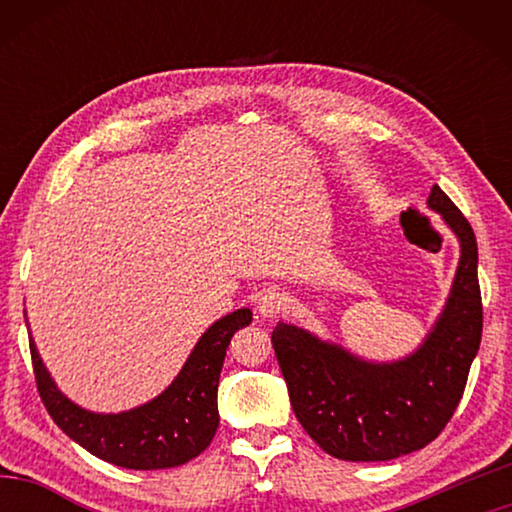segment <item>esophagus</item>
Returning a JSON list of instances; mask_svg holds the SVG:
<instances>
[{"label":"esophagus","instance_id":"obj_1","mask_svg":"<svg viewBox=\"0 0 512 512\" xmlns=\"http://www.w3.org/2000/svg\"><path fill=\"white\" fill-rule=\"evenodd\" d=\"M287 305V298H284L282 291L277 289H266L257 300V311L262 318H275Z\"/></svg>","mask_w":512,"mask_h":512}]
</instances>
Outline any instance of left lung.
I'll return each mask as SVG.
<instances>
[{
  "label": "left lung",
  "instance_id": "obj_1",
  "mask_svg": "<svg viewBox=\"0 0 512 512\" xmlns=\"http://www.w3.org/2000/svg\"><path fill=\"white\" fill-rule=\"evenodd\" d=\"M427 205L456 235L461 259L443 314L418 350L377 363L298 325L273 329L293 413L314 443L341 461H391L427 447L452 420L479 352L483 307L474 230L438 185Z\"/></svg>",
  "mask_w": 512,
  "mask_h": 512
}]
</instances>
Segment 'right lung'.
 Returning a JSON list of instances; mask_svg holds the SVG:
<instances>
[{
  "label": "right lung",
  "instance_id": "1",
  "mask_svg": "<svg viewBox=\"0 0 512 512\" xmlns=\"http://www.w3.org/2000/svg\"><path fill=\"white\" fill-rule=\"evenodd\" d=\"M253 311L237 309L198 339L183 370L151 402L121 413H94L58 391L31 339L38 393L60 429L101 461L128 470H164L192 461L219 429L216 391L230 339L250 325Z\"/></svg>",
  "mask_w": 512,
  "mask_h": 512
}]
</instances>
